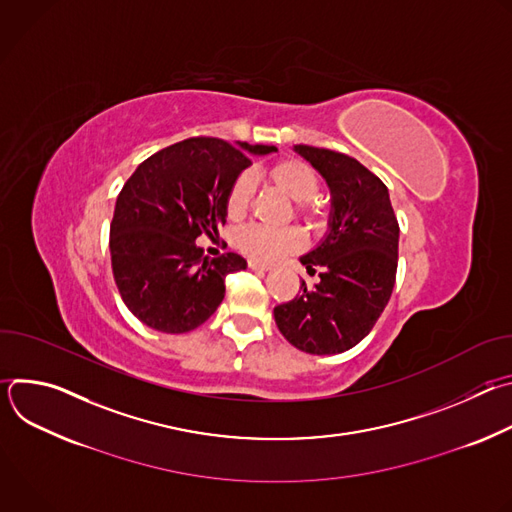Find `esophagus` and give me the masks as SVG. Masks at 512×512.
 <instances>
[{
    "label": "esophagus",
    "mask_w": 512,
    "mask_h": 512,
    "mask_svg": "<svg viewBox=\"0 0 512 512\" xmlns=\"http://www.w3.org/2000/svg\"><path fill=\"white\" fill-rule=\"evenodd\" d=\"M249 267H251L253 271H269V265H265V263H261V261H255V259H249Z\"/></svg>",
    "instance_id": "1"
}]
</instances>
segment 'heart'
Returning <instances> with one entry per match:
<instances>
[{
    "mask_svg": "<svg viewBox=\"0 0 512 512\" xmlns=\"http://www.w3.org/2000/svg\"><path fill=\"white\" fill-rule=\"evenodd\" d=\"M269 180L281 188L289 198L296 200V212L306 216L308 221H320L322 208L316 202L320 192V178L316 170L298 160L287 158L273 164L267 170ZM255 182L251 174H239L227 192V214L241 218L253 198ZM304 245V235L298 227H265L249 225L237 235V247L257 261H275L287 253H294Z\"/></svg>",
    "mask_w": 512,
    "mask_h": 512,
    "instance_id": "1",
    "label": "heart"
}]
</instances>
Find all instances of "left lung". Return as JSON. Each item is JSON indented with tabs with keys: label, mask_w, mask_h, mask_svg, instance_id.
Listing matches in <instances>:
<instances>
[{
	"label": "left lung",
	"mask_w": 512,
	"mask_h": 512,
	"mask_svg": "<svg viewBox=\"0 0 512 512\" xmlns=\"http://www.w3.org/2000/svg\"><path fill=\"white\" fill-rule=\"evenodd\" d=\"M326 180L332 196L328 235L300 257L320 275L310 289L273 310L289 344L310 354H338L356 346L383 314L397 275L399 223L389 190L358 160L312 145H296Z\"/></svg>",
	"instance_id": "obj_1"
}]
</instances>
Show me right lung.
<instances>
[{"mask_svg":"<svg viewBox=\"0 0 512 512\" xmlns=\"http://www.w3.org/2000/svg\"><path fill=\"white\" fill-rule=\"evenodd\" d=\"M275 145L190 137L143 160L123 184L111 221V267L129 312L168 334L204 324L225 298V277L247 267L237 253L204 257L200 235L227 223L231 182L249 156Z\"/></svg>","mask_w":512,"mask_h":512,"instance_id":"obj_1","label":"right lung"}]
</instances>
